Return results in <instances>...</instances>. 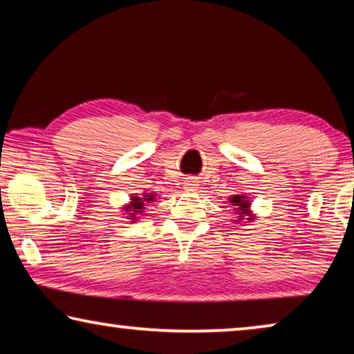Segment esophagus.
I'll list each match as a JSON object with an SVG mask.
<instances>
[{
  "label": "esophagus",
  "instance_id": "34e87169",
  "mask_svg": "<svg viewBox=\"0 0 354 354\" xmlns=\"http://www.w3.org/2000/svg\"><path fill=\"white\" fill-rule=\"evenodd\" d=\"M184 186H186V191L187 192H195V191H197L198 181H195L194 178H187L186 183H184Z\"/></svg>",
  "mask_w": 354,
  "mask_h": 354
}]
</instances>
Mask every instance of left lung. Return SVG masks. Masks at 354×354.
I'll list each match as a JSON object with an SVG mask.
<instances>
[{
  "instance_id": "obj_1",
  "label": "left lung",
  "mask_w": 354,
  "mask_h": 354,
  "mask_svg": "<svg viewBox=\"0 0 354 354\" xmlns=\"http://www.w3.org/2000/svg\"><path fill=\"white\" fill-rule=\"evenodd\" d=\"M229 202L232 207H234L235 213H236V219L234 221L235 224H240L243 223L245 221V225H248L250 223H252L254 221L256 216L252 214L251 211V200L250 197H246V195L243 194H235L232 195V197H229Z\"/></svg>"
}]
</instances>
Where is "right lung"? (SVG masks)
I'll list each match as a JSON object with an SVG mask.
<instances>
[{"label":"right lung","mask_w":354,"mask_h":354,"mask_svg":"<svg viewBox=\"0 0 354 354\" xmlns=\"http://www.w3.org/2000/svg\"><path fill=\"white\" fill-rule=\"evenodd\" d=\"M156 192H143L141 195L131 194L130 202L122 207V214H127V219H130V223H135V221H138L145 214L146 203L156 202Z\"/></svg>","instance_id":"right-lung-1"}]
</instances>
